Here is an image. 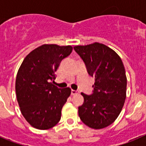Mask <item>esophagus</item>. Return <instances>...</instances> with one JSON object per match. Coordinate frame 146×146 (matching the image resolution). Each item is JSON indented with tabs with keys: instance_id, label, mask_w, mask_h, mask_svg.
<instances>
[{
	"instance_id": "34e87169",
	"label": "esophagus",
	"mask_w": 146,
	"mask_h": 146,
	"mask_svg": "<svg viewBox=\"0 0 146 146\" xmlns=\"http://www.w3.org/2000/svg\"><path fill=\"white\" fill-rule=\"evenodd\" d=\"M77 94V91H74V90H72V91H71V94H72V95H74V94Z\"/></svg>"
}]
</instances>
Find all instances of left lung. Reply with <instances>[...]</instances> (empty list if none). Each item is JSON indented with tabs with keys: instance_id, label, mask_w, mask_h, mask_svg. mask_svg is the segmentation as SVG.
I'll return each mask as SVG.
<instances>
[{
	"instance_id": "8db88e82",
	"label": "left lung",
	"mask_w": 146,
	"mask_h": 146,
	"mask_svg": "<svg viewBox=\"0 0 146 146\" xmlns=\"http://www.w3.org/2000/svg\"><path fill=\"white\" fill-rule=\"evenodd\" d=\"M74 49L89 75L95 78L92 94H81L84 102L78 108L80 118L92 129L105 128L118 118L126 99L127 80L123 62L114 50L98 42Z\"/></svg>"
}]
</instances>
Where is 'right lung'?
<instances>
[{"label":"right lung","instance_id":"obj_1","mask_svg":"<svg viewBox=\"0 0 146 146\" xmlns=\"http://www.w3.org/2000/svg\"><path fill=\"white\" fill-rule=\"evenodd\" d=\"M72 51L70 45L43 44L27 55L18 70L17 99L23 115L34 128L49 129L60 121L71 89L53 85L55 72Z\"/></svg>","mask_w":146,"mask_h":146}]
</instances>
